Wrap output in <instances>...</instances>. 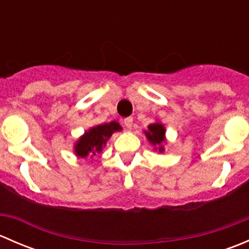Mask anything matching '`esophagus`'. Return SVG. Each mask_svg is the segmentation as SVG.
<instances>
[{
	"instance_id": "obj_1",
	"label": "esophagus",
	"mask_w": 249,
	"mask_h": 249,
	"mask_svg": "<svg viewBox=\"0 0 249 249\" xmlns=\"http://www.w3.org/2000/svg\"><path fill=\"white\" fill-rule=\"evenodd\" d=\"M132 122H134V119H132L131 117L125 118V119H124V125L127 127V129H131V127H132Z\"/></svg>"
}]
</instances>
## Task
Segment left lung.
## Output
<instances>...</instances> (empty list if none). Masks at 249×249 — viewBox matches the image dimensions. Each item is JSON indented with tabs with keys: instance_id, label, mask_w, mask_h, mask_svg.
<instances>
[{
	"instance_id": "8db88e82",
	"label": "left lung",
	"mask_w": 249,
	"mask_h": 249,
	"mask_svg": "<svg viewBox=\"0 0 249 249\" xmlns=\"http://www.w3.org/2000/svg\"><path fill=\"white\" fill-rule=\"evenodd\" d=\"M143 132L150 144L154 147V150H158L159 153L165 152V144H167L166 129L161 122L157 120V122L152 123L148 125L147 130H143Z\"/></svg>"
}]
</instances>
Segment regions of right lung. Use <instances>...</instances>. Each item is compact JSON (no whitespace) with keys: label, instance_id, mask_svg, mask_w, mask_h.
Returning a JSON list of instances; mask_svg holds the SVG:
<instances>
[{"label":"right lung","instance_id":"add662e5","mask_svg":"<svg viewBox=\"0 0 249 249\" xmlns=\"http://www.w3.org/2000/svg\"><path fill=\"white\" fill-rule=\"evenodd\" d=\"M123 127L115 120L105 124L95 125L76 141L73 144V152L79 159H87L88 157L92 158L100 154L105 147L107 141L110 139L114 132L122 131Z\"/></svg>","mask_w":249,"mask_h":249}]
</instances>
